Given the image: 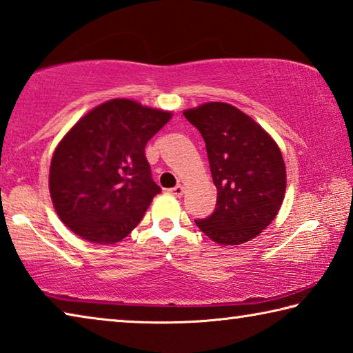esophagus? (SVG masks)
<instances>
[{
	"mask_svg": "<svg viewBox=\"0 0 353 353\" xmlns=\"http://www.w3.org/2000/svg\"><path fill=\"white\" fill-rule=\"evenodd\" d=\"M183 192H184V188H183V186H180V184H178V186H175V188L169 189V194L175 195V196H181V195H183Z\"/></svg>",
	"mask_w": 353,
	"mask_h": 353,
	"instance_id": "34e87169",
	"label": "esophagus"
}]
</instances>
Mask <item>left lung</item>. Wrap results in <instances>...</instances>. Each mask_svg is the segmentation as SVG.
<instances>
[{"label":"left lung","instance_id":"8db88e82","mask_svg":"<svg viewBox=\"0 0 353 353\" xmlns=\"http://www.w3.org/2000/svg\"><path fill=\"white\" fill-rule=\"evenodd\" d=\"M201 133L217 188L215 211L195 220L220 245H242L257 237L279 212L287 173L273 138L239 108L211 102L184 111Z\"/></svg>","mask_w":353,"mask_h":353}]
</instances>
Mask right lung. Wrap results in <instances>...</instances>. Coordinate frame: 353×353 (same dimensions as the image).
Wrapping results in <instances>:
<instances>
[{
	"instance_id": "obj_1",
	"label": "right lung",
	"mask_w": 353,
	"mask_h": 353,
	"mask_svg": "<svg viewBox=\"0 0 353 353\" xmlns=\"http://www.w3.org/2000/svg\"><path fill=\"white\" fill-rule=\"evenodd\" d=\"M172 114L113 99L85 114L54 152L49 192L60 220L85 240L110 245L132 232L161 188L145 145Z\"/></svg>"
}]
</instances>
